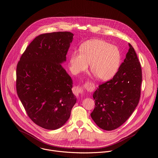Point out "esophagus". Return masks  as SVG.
I'll return each instance as SVG.
<instances>
[{
    "label": "esophagus",
    "instance_id": "34e87169",
    "mask_svg": "<svg viewBox=\"0 0 158 158\" xmlns=\"http://www.w3.org/2000/svg\"><path fill=\"white\" fill-rule=\"evenodd\" d=\"M74 92L76 94L82 93L83 92V89L80 87H74Z\"/></svg>",
    "mask_w": 158,
    "mask_h": 158
}]
</instances>
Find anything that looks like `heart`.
I'll list each match as a JSON object with an SVG mask.
<instances>
[{
    "mask_svg": "<svg viewBox=\"0 0 158 158\" xmlns=\"http://www.w3.org/2000/svg\"><path fill=\"white\" fill-rule=\"evenodd\" d=\"M80 52H73L69 57V69L73 74L90 70L101 81L111 80L120 66L121 55L119 48L101 39H92L82 44Z\"/></svg>",
    "mask_w": 158,
    "mask_h": 158,
    "instance_id": "b5f03b06",
    "label": "heart"
}]
</instances>
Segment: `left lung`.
I'll list each match as a JSON object with an SVG mask.
<instances>
[{
  "mask_svg": "<svg viewBox=\"0 0 158 158\" xmlns=\"http://www.w3.org/2000/svg\"><path fill=\"white\" fill-rule=\"evenodd\" d=\"M129 50L113 79L94 92L90 116L99 128L110 131L123 124L134 111L140 96L142 69L134 48Z\"/></svg>",
  "mask_w": 158,
  "mask_h": 158,
  "instance_id": "left-lung-1",
  "label": "left lung"
}]
</instances>
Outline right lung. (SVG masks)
Wrapping results in <instances>:
<instances>
[{
	"mask_svg": "<svg viewBox=\"0 0 158 158\" xmlns=\"http://www.w3.org/2000/svg\"><path fill=\"white\" fill-rule=\"evenodd\" d=\"M73 35L60 31L38 36L17 65L18 95L30 118L45 129L63 127L77 102L73 80L61 65Z\"/></svg>",
	"mask_w": 158,
	"mask_h": 158,
	"instance_id": "add662e5",
	"label": "right lung"
}]
</instances>
